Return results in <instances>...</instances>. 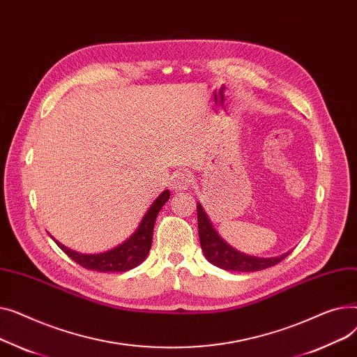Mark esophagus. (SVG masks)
<instances>
[{
    "label": "esophagus",
    "mask_w": 357,
    "mask_h": 357,
    "mask_svg": "<svg viewBox=\"0 0 357 357\" xmlns=\"http://www.w3.org/2000/svg\"><path fill=\"white\" fill-rule=\"evenodd\" d=\"M192 183V175L188 172H178L172 178V186L175 190H188Z\"/></svg>",
    "instance_id": "34e87169"
}]
</instances>
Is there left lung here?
<instances>
[{"label":"left lung","mask_w":357,"mask_h":357,"mask_svg":"<svg viewBox=\"0 0 357 357\" xmlns=\"http://www.w3.org/2000/svg\"><path fill=\"white\" fill-rule=\"evenodd\" d=\"M197 214H198V231L199 241L205 257L211 261L213 265L224 269V271H234V272H256L264 271L266 268L275 266L279 261H282L291 252L284 253L276 257H253L243 255L233 248H230L226 241L215 233L213 229L210 218L204 213L201 204H197Z\"/></svg>","instance_id":"left-lung-1"}]
</instances>
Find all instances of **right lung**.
Wrapping results in <instances>:
<instances>
[{"instance_id": "right-lung-1", "label": "right lung", "mask_w": 357, "mask_h": 357, "mask_svg": "<svg viewBox=\"0 0 357 357\" xmlns=\"http://www.w3.org/2000/svg\"><path fill=\"white\" fill-rule=\"evenodd\" d=\"M171 197L169 191H163L156 201L149 208L146 215L143 217L139 229L133 233V236L128 237L120 246L111 249L104 253L98 255H82L78 252H73L59 241L54 243L58 245L72 260L77 261L78 265L88 271H97V272H126L139 266L142 261L149 255L150 248H152V237H153V227L155 221L162 210L166 201Z\"/></svg>"}]
</instances>
